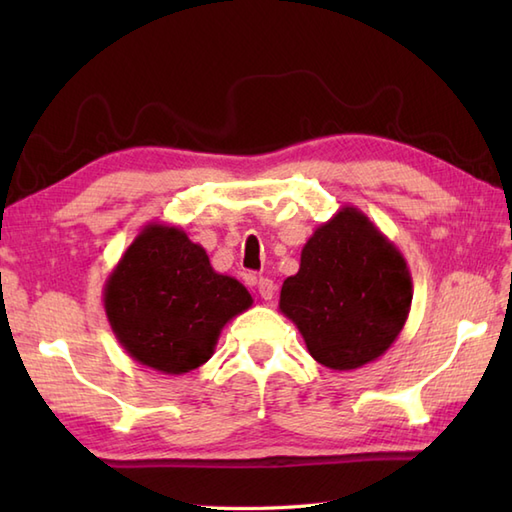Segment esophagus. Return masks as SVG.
<instances>
[{
  "mask_svg": "<svg viewBox=\"0 0 512 512\" xmlns=\"http://www.w3.org/2000/svg\"><path fill=\"white\" fill-rule=\"evenodd\" d=\"M257 290H259V295H262V299H266V301L275 299V295H277L275 281L268 279V277H262V279L257 281Z\"/></svg>",
  "mask_w": 512,
  "mask_h": 512,
  "instance_id": "34e87169",
  "label": "esophagus"
}]
</instances>
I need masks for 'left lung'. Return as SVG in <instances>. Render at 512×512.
I'll return each instance as SVG.
<instances>
[{
    "label": "left lung",
    "instance_id": "left-lung-1",
    "mask_svg": "<svg viewBox=\"0 0 512 512\" xmlns=\"http://www.w3.org/2000/svg\"><path fill=\"white\" fill-rule=\"evenodd\" d=\"M413 284L398 246L343 206L310 235L299 273L284 281L279 310L297 325L314 361L350 372L383 356L405 328Z\"/></svg>",
    "mask_w": 512,
    "mask_h": 512
}]
</instances>
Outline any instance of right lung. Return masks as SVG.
I'll use <instances>...</instances> for the list:
<instances>
[{
    "label": "right lung",
    "instance_id": "right-lung-1",
    "mask_svg": "<svg viewBox=\"0 0 512 512\" xmlns=\"http://www.w3.org/2000/svg\"><path fill=\"white\" fill-rule=\"evenodd\" d=\"M103 306L134 361L180 376L209 361L224 325L253 297L235 277L215 273L182 228L149 222L105 279Z\"/></svg>",
    "mask_w": 512,
    "mask_h": 512
}]
</instances>
